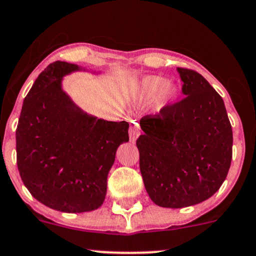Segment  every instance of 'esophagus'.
Returning <instances> with one entry per match:
<instances>
[{
  "label": "esophagus",
  "instance_id": "1",
  "mask_svg": "<svg viewBox=\"0 0 256 256\" xmlns=\"http://www.w3.org/2000/svg\"><path fill=\"white\" fill-rule=\"evenodd\" d=\"M128 134H130V140L136 142V139L139 137L140 134V128H139L138 120H132L130 125V130H128Z\"/></svg>",
  "mask_w": 256,
  "mask_h": 256
}]
</instances>
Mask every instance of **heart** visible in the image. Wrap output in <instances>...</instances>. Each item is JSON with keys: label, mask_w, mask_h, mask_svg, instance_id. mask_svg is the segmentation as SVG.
Masks as SVG:
<instances>
[{"label": "heart", "mask_w": 256, "mask_h": 256, "mask_svg": "<svg viewBox=\"0 0 256 256\" xmlns=\"http://www.w3.org/2000/svg\"><path fill=\"white\" fill-rule=\"evenodd\" d=\"M168 84L169 82L166 78L148 76L142 80V90L148 96H158L162 93L164 98L168 100L176 98L178 90L174 86L168 85Z\"/></svg>", "instance_id": "b5f03b06"}]
</instances>
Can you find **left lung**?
Listing matches in <instances>:
<instances>
[{"mask_svg":"<svg viewBox=\"0 0 256 256\" xmlns=\"http://www.w3.org/2000/svg\"><path fill=\"white\" fill-rule=\"evenodd\" d=\"M186 98L140 119L139 168L152 202L184 208L208 200L230 168L232 130L224 102L195 70L177 68Z\"/></svg>","mask_w":256,"mask_h":256,"instance_id":"8db88e82","label":"left lung"}]
</instances>
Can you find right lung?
<instances>
[{"label":"right lung","mask_w":256,"mask_h":256,"mask_svg":"<svg viewBox=\"0 0 256 256\" xmlns=\"http://www.w3.org/2000/svg\"><path fill=\"white\" fill-rule=\"evenodd\" d=\"M79 70H87L56 61L41 72L16 128L22 182L38 202L62 212H92L104 203L116 152L128 142V122L88 114L64 92V76Z\"/></svg>","instance_id":"obj_1"}]
</instances>
